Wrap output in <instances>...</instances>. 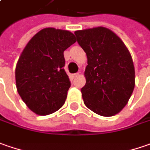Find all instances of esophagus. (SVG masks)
Wrapping results in <instances>:
<instances>
[{
    "mask_svg": "<svg viewBox=\"0 0 150 150\" xmlns=\"http://www.w3.org/2000/svg\"><path fill=\"white\" fill-rule=\"evenodd\" d=\"M78 75H79V73H75V74H73V75H72V77H73V78H75V77H77Z\"/></svg>",
    "mask_w": 150,
    "mask_h": 150,
    "instance_id": "1",
    "label": "esophagus"
}]
</instances>
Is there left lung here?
<instances>
[{"label":"left lung","mask_w":150,"mask_h":150,"mask_svg":"<svg viewBox=\"0 0 150 150\" xmlns=\"http://www.w3.org/2000/svg\"><path fill=\"white\" fill-rule=\"evenodd\" d=\"M88 65L81 88L85 105L95 113L111 117L126 106L135 86V71L123 42L106 28L75 31Z\"/></svg>","instance_id":"1"}]
</instances>
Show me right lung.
I'll return each instance as SVG.
<instances>
[{
	"instance_id": "obj_1",
	"label": "right lung",
	"mask_w": 150,
	"mask_h": 150,
	"mask_svg": "<svg viewBox=\"0 0 150 150\" xmlns=\"http://www.w3.org/2000/svg\"><path fill=\"white\" fill-rule=\"evenodd\" d=\"M66 30L48 28L32 38L16 67L17 91L36 114L49 115L65 102L71 83L64 71V51L75 42Z\"/></svg>"
}]
</instances>
